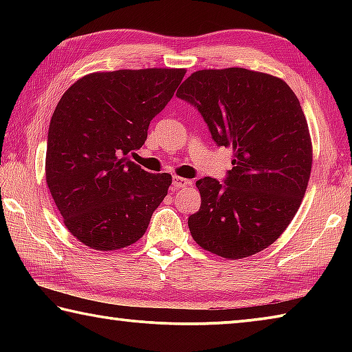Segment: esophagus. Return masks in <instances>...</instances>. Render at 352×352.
Listing matches in <instances>:
<instances>
[{
    "label": "esophagus",
    "instance_id": "obj_1",
    "mask_svg": "<svg viewBox=\"0 0 352 352\" xmlns=\"http://www.w3.org/2000/svg\"><path fill=\"white\" fill-rule=\"evenodd\" d=\"M188 184H190V180H188V178L174 175V180H172V186H174V189L184 188V186H188Z\"/></svg>",
    "mask_w": 352,
    "mask_h": 352
}]
</instances>
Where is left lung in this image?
Listing matches in <instances>:
<instances>
[{
    "label": "left lung",
    "mask_w": 352,
    "mask_h": 352,
    "mask_svg": "<svg viewBox=\"0 0 352 352\" xmlns=\"http://www.w3.org/2000/svg\"><path fill=\"white\" fill-rule=\"evenodd\" d=\"M216 144L233 148L223 183L195 182L200 210L188 226L201 248L242 259L272 245L305 197L312 144L300 100L284 80L245 68L195 71L178 88Z\"/></svg>",
    "instance_id": "8db88e82"
}]
</instances>
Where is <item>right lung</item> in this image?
<instances>
[{
	"label": "right lung",
	"mask_w": 352,
	"mask_h": 352,
	"mask_svg": "<svg viewBox=\"0 0 352 352\" xmlns=\"http://www.w3.org/2000/svg\"><path fill=\"white\" fill-rule=\"evenodd\" d=\"M184 69L93 73L71 85L52 113L46 183L63 223L90 248L110 252L146 233L168 195L170 174H151L129 160L148 124L174 96Z\"/></svg>",
	"instance_id": "1"
}]
</instances>
